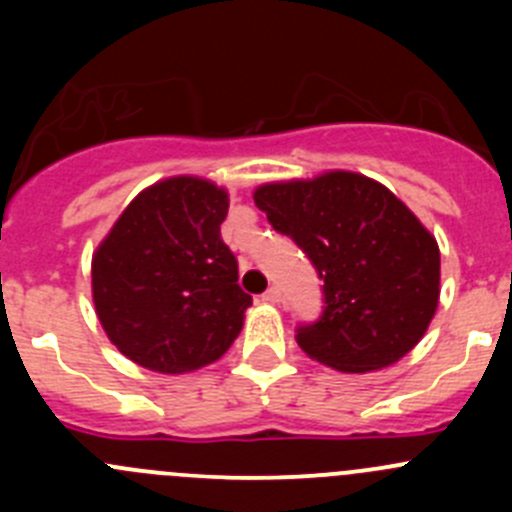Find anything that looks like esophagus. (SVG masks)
Instances as JSON below:
<instances>
[{
  "instance_id": "1",
  "label": "esophagus",
  "mask_w": 512,
  "mask_h": 512,
  "mask_svg": "<svg viewBox=\"0 0 512 512\" xmlns=\"http://www.w3.org/2000/svg\"><path fill=\"white\" fill-rule=\"evenodd\" d=\"M282 299V289L280 287H270L265 294H262V302H270V304H277Z\"/></svg>"
}]
</instances>
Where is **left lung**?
Segmentation results:
<instances>
[{
  "label": "left lung",
  "mask_w": 512,
  "mask_h": 512,
  "mask_svg": "<svg viewBox=\"0 0 512 512\" xmlns=\"http://www.w3.org/2000/svg\"><path fill=\"white\" fill-rule=\"evenodd\" d=\"M255 205L324 282L322 314L294 334L304 354L364 374L416 347L436 312L441 255L391 190L339 170L262 185Z\"/></svg>",
  "instance_id": "left-lung-1"
}]
</instances>
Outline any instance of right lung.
I'll list each match as a JSON object with an SVG mask.
<instances>
[{
  "label": "right lung",
  "mask_w": 512,
  "mask_h": 512,
  "mask_svg": "<svg viewBox=\"0 0 512 512\" xmlns=\"http://www.w3.org/2000/svg\"><path fill=\"white\" fill-rule=\"evenodd\" d=\"M227 205L208 180H163L123 210L96 250V314L136 364L183 374L220 359L240 334L252 297L220 237Z\"/></svg>",
  "instance_id": "right-lung-1"
}]
</instances>
